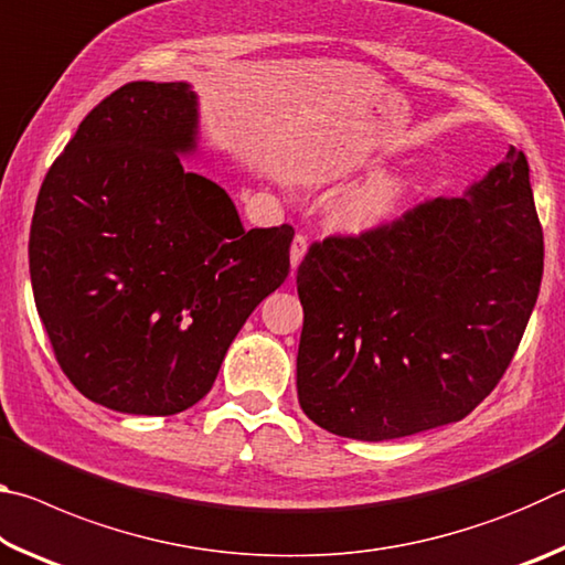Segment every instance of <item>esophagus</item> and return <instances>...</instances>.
Masks as SVG:
<instances>
[{
	"instance_id": "esophagus-1",
	"label": "esophagus",
	"mask_w": 565,
	"mask_h": 565,
	"mask_svg": "<svg viewBox=\"0 0 565 565\" xmlns=\"http://www.w3.org/2000/svg\"><path fill=\"white\" fill-rule=\"evenodd\" d=\"M306 254V236L303 234H296L294 242H291V274L296 271V266L301 264Z\"/></svg>"
}]
</instances>
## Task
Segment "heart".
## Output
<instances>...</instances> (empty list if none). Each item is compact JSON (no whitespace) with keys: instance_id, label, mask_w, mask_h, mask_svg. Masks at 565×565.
Listing matches in <instances>:
<instances>
[{"instance_id":"obj_1","label":"heart","mask_w":565,"mask_h":565,"mask_svg":"<svg viewBox=\"0 0 565 565\" xmlns=\"http://www.w3.org/2000/svg\"><path fill=\"white\" fill-rule=\"evenodd\" d=\"M408 196V181L401 174H379L351 189L333 209L337 224L349 234H374L398 216Z\"/></svg>"}]
</instances>
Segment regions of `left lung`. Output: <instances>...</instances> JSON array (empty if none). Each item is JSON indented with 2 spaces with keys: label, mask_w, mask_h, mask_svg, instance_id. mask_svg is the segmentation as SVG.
I'll return each mask as SVG.
<instances>
[{
  "label": "left lung",
  "mask_w": 565,
  "mask_h": 565,
  "mask_svg": "<svg viewBox=\"0 0 565 565\" xmlns=\"http://www.w3.org/2000/svg\"><path fill=\"white\" fill-rule=\"evenodd\" d=\"M541 276L529 161L513 147L463 196L311 244L296 271L303 414L356 441L466 418L509 369Z\"/></svg>",
  "instance_id": "left-lung-1"
}]
</instances>
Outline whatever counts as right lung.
Segmentation results:
<instances>
[{"mask_svg":"<svg viewBox=\"0 0 565 565\" xmlns=\"http://www.w3.org/2000/svg\"><path fill=\"white\" fill-rule=\"evenodd\" d=\"M196 147L191 84H124L84 117L36 196V311L66 379L119 414L202 401L289 276L294 228L246 232L232 196L184 169Z\"/></svg>","mask_w":565,"mask_h":565,"instance_id":"add662e5","label":"right lung"}]
</instances>
